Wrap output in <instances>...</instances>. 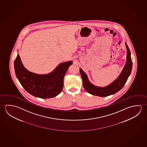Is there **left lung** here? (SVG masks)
Segmentation results:
<instances>
[{
  "label": "left lung",
  "mask_w": 147,
  "mask_h": 147,
  "mask_svg": "<svg viewBox=\"0 0 147 147\" xmlns=\"http://www.w3.org/2000/svg\"><path fill=\"white\" fill-rule=\"evenodd\" d=\"M125 45L127 49V62L125 67L117 79L107 86L100 87L92 84L88 79L87 75L80 68V72L83 80V86L87 92L92 95L99 97H107L116 94L123 87L131 74L132 68L131 52L126 43Z\"/></svg>",
  "instance_id": "left-lung-1"
}]
</instances>
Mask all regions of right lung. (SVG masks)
Returning a JSON list of instances; mask_svg holds the SVG:
<instances>
[{
  "mask_svg": "<svg viewBox=\"0 0 147 147\" xmlns=\"http://www.w3.org/2000/svg\"><path fill=\"white\" fill-rule=\"evenodd\" d=\"M14 64L16 76L24 89L34 97L47 99L55 97L61 92L64 77L72 63H61L52 72L46 75L36 74L26 69L18 54Z\"/></svg>",
  "mask_w": 147,
  "mask_h": 147,
  "instance_id": "1",
  "label": "right lung"
}]
</instances>
